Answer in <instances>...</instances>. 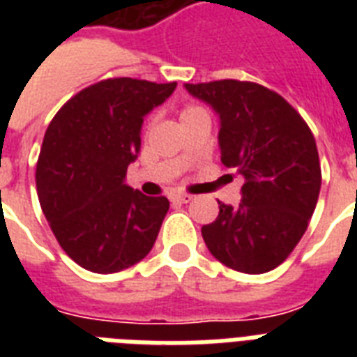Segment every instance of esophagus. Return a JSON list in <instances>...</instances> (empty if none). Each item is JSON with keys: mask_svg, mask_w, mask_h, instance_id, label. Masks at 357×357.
<instances>
[{"mask_svg": "<svg viewBox=\"0 0 357 357\" xmlns=\"http://www.w3.org/2000/svg\"><path fill=\"white\" fill-rule=\"evenodd\" d=\"M190 200H192V196L183 195V192H172L170 195V202L172 204H189Z\"/></svg>", "mask_w": 357, "mask_h": 357, "instance_id": "34e87169", "label": "esophagus"}]
</instances>
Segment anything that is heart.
<instances>
[{"instance_id":"b5f03b06","label":"heart","mask_w":357,"mask_h":357,"mask_svg":"<svg viewBox=\"0 0 357 357\" xmlns=\"http://www.w3.org/2000/svg\"><path fill=\"white\" fill-rule=\"evenodd\" d=\"M200 111H204V109H200L198 105H187V107L181 109V113H179V119L183 120V119H187V116H190V114L200 113Z\"/></svg>"}]
</instances>
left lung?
<instances>
[{"label":"left lung","instance_id":"1","mask_svg":"<svg viewBox=\"0 0 357 357\" xmlns=\"http://www.w3.org/2000/svg\"><path fill=\"white\" fill-rule=\"evenodd\" d=\"M185 89L218 114L220 159L244 178L241 204L218 202L217 220L202 228V237L234 271H272L305 234L319 200L313 133L280 94L257 83L222 79Z\"/></svg>","mask_w":357,"mask_h":357}]
</instances>
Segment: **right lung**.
<instances>
[{
  "mask_svg": "<svg viewBox=\"0 0 357 357\" xmlns=\"http://www.w3.org/2000/svg\"><path fill=\"white\" fill-rule=\"evenodd\" d=\"M176 83L103 79L70 98L47 126L36 190L61 248L98 274L120 272L153 248L168 200L126 183L139 157L144 116Z\"/></svg>",
  "mask_w": 357,
  "mask_h": 357,
  "instance_id": "right-lung-1",
  "label": "right lung"
}]
</instances>
